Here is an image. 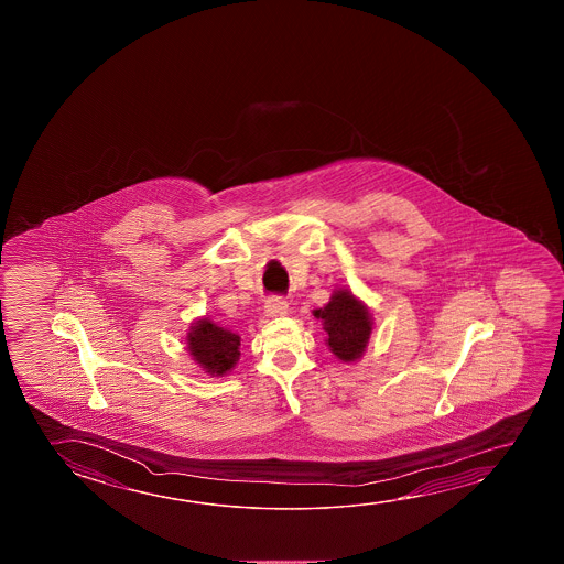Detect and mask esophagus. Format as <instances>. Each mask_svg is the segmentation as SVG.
Instances as JSON below:
<instances>
[{"instance_id": "obj_1", "label": "esophagus", "mask_w": 564, "mask_h": 564, "mask_svg": "<svg viewBox=\"0 0 564 564\" xmlns=\"http://www.w3.org/2000/svg\"><path fill=\"white\" fill-rule=\"evenodd\" d=\"M263 311L268 316H285L286 311H289V303H286L285 299H281V296H271L265 306H263Z\"/></svg>"}]
</instances>
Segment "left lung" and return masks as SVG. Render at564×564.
I'll return each instance as SVG.
<instances>
[{"label":"left lung","instance_id":"left-lung-1","mask_svg":"<svg viewBox=\"0 0 564 564\" xmlns=\"http://www.w3.org/2000/svg\"><path fill=\"white\" fill-rule=\"evenodd\" d=\"M313 314L323 323L326 346L338 360L346 364L361 360L373 330V318L364 301L350 289L336 286L330 301Z\"/></svg>","mask_w":564,"mask_h":564}]
</instances>
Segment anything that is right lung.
Masks as SVG:
<instances>
[{
	"label": "right lung",
	"mask_w": 564,
	"mask_h": 564,
	"mask_svg": "<svg viewBox=\"0 0 564 564\" xmlns=\"http://www.w3.org/2000/svg\"><path fill=\"white\" fill-rule=\"evenodd\" d=\"M241 338L208 316L196 318L186 333V350L213 378H224L240 360Z\"/></svg>",
	"instance_id": "right-lung-1"
}]
</instances>
